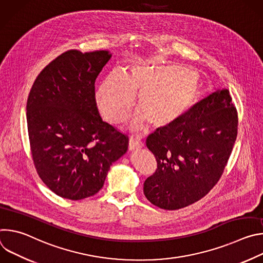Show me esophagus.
I'll list each match as a JSON object with an SVG mask.
<instances>
[{
  "instance_id": "34e87169",
  "label": "esophagus",
  "mask_w": 263,
  "mask_h": 263,
  "mask_svg": "<svg viewBox=\"0 0 263 263\" xmlns=\"http://www.w3.org/2000/svg\"><path fill=\"white\" fill-rule=\"evenodd\" d=\"M142 145H143V143L135 137H131L130 140H129V149H130V151H135V149L137 151V149L142 147Z\"/></svg>"
}]
</instances>
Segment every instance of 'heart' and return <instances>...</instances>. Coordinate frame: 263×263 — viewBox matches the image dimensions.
<instances>
[{"mask_svg":"<svg viewBox=\"0 0 263 263\" xmlns=\"http://www.w3.org/2000/svg\"><path fill=\"white\" fill-rule=\"evenodd\" d=\"M198 74L177 64L134 65L124 76L111 73L100 85L97 102L111 124L125 122L139 98L141 116L135 128L145 122L155 130H167L179 124L197 106L201 98Z\"/></svg>","mask_w":263,"mask_h":263,"instance_id":"heart-1","label":"heart"}]
</instances>
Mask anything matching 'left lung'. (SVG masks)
<instances>
[{"label": "left lung", "instance_id": "obj_1", "mask_svg": "<svg viewBox=\"0 0 263 263\" xmlns=\"http://www.w3.org/2000/svg\"><path fill=\"white\" fill-rule=\"evenodd\" d=\"M238 116L229 90L203 100L190 119L156 130L146 146L157 168L143 183L153 205L178 210L204 198L219 181L237 137Z\"/></svg>", "mask_w": 263, "mask_h": 263}]
</instances>
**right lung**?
<instances>
[{
  "label": "right lung",
  "instance_id": "1",
  "mask_svg": "<svg viewBox=\"0 0 263 263\" xmlns=\"http://www.w3.org/2000/svg\"><path fill=\"white\" fill-rule=\"evenodd\" d=\"M107 51L69 50L35 79L27 125L35 170L57 196L82 200L104 185L110 165L128 149V135L102 121L95 83Z\"/></svg>",
  "mask_w": 263,
  "mask_h": 263
}]
</instances>
